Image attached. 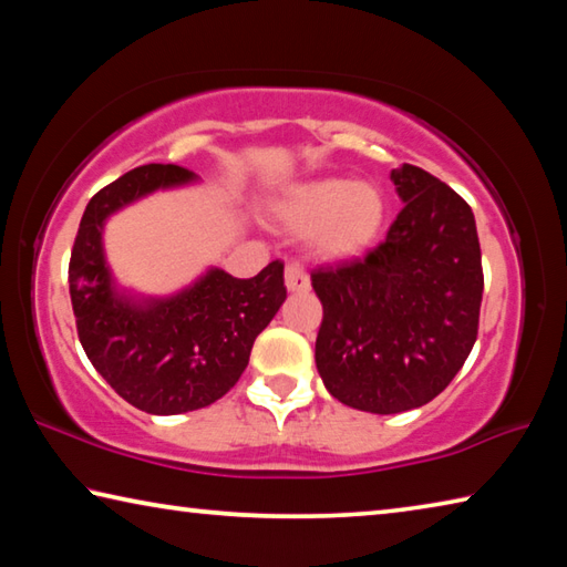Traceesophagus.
<instances>
[{
  "label": "esophagus",
  "mask_w": 567,
  "mask_h": 567,
  "mask_svg": "<svg viewBox=\"0 0 567 567\" xmlns=\"http://www.w3.org/2000/svg\"><path fill=\"white\" fill-rule=\"evenodd\" d=\"M285 285L290 292H307L310 290V277L300 262H290L285 267Z\"/></svg>",
  "instance_id": "34e87169"
}]
</instances>
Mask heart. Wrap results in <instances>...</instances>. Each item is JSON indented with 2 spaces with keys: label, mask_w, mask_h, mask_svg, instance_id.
<instances>
[{
  "label": "heart",
  "mask_w": 567,
  "mask_h": 567,
  "mask_svg": "<svg viewBox=\"0 0 567 567\" xmlns=\"http://www.w3.org/2000/svg\"><path fill=\"white\" fill-rule=\"evenodd\" d=\"M280 217L297 233H310V245L320 257L342 260L375 243L385 223V199L364 182L322 177L295 187Z\"/></svg>",
  "instance_id": "b5f03b06"
}]
</instances>
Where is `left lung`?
I'll list each match as a JSON object with an SVG mask.
<instances>
[{
  "instance_id": "obj_1",
  "label": "left lung",
  "mask_w": 567,
  "mask_h": 567,
  "mask_svg": "<svg viewBox=\"0 0 567 567\" xmlns=\"http://www.w3.org/2000/svg\"><path fill=\"white\" fill-rule=\"evenodd\" d=\"M400 209L368 255L312 270L315 362L332 398L392 415L437 398L477 340L483 260L473 209L415 165L392 169Z\"/></svg>"
}]
</instances>
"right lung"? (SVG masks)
<instances>
[{
    "label": "right lung",
    "instance_id": "obj_1",
    "mask_svg": "<svg viewBox=\"0 0 567 567\" xmlns=\"http://www.w3.org/2000/svg\"><path fill=\"white\" fill-rule=\"evenodd\" d=\"M195 179L179 165H142L102 187L84 209L70 257L76 334L94 370L137 410L152 415L213 405L243 375L255 338L287 297L285 262L249 280L209 270L169 300L132 305L114 295L102 255L107 215L157 187Z\"/></svg>",
    "mask_w": 567,
    "mask_h": 567
}]
</instances>
